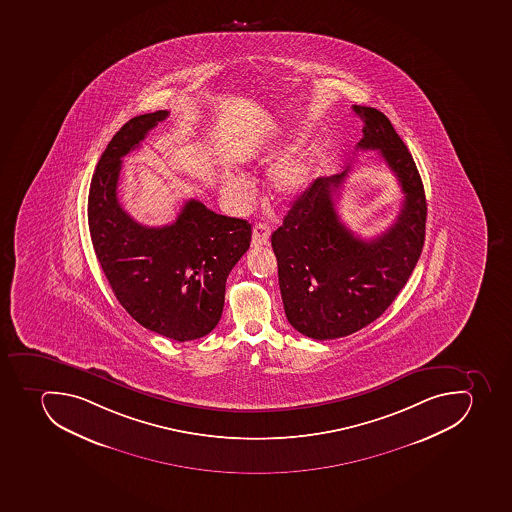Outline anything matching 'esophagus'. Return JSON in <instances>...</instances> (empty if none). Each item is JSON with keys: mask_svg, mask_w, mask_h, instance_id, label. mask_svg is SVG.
<instances>
[{"mask_svg": "<svg viewBox=\"0 0 512 512\" xmlns=\"http://www.w3.org/2000/svg\"><path fill=\"white\" fill-rule=\"evenodd\" d=\"M269 238H271V228L267 227V224L254 225L253 240H251V245L254 248L269 245Z\"/></svg>", "mask_w": 512, "mask_h": 512, "instance_id": "esophagus-1", "label": "esophagus"}]
</instances>
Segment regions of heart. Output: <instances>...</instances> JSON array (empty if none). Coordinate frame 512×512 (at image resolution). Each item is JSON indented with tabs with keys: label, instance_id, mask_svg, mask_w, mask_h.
I'll use <instances>...</instances> for the list:
<instances>
[{
	"label": "heart",
	"instance_id": "obj_1",
	"mask_svg": "<svg viewBox=\"0 0 512 512\" xmlns=\"http://www.w3.org/2000/svg\"><path fill=\"white\" fill-rule=\"evenodd\" d=\"M292 144H287V149H292ZM275 159H284V155H274ZM314 175V160L311 155L305 154L295 159H288L279 167L275 168L272 175V191L279 198H292L295 194L301 193L306 186L310 185ZM224 191L227 196L233 199L243 198L245 193V180L238 175H227L224 178Z\"/></svg>",
	"mask_w": 512,
	"mask_h": 512
}]
</instances>
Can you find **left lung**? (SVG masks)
Instances as JSON below:
<instances>
[{"instance_id": "8db88e82", "label": "left lung", "mask_w": 512, "mask_h": 512, "mask_svg": "<svg viewBox=\"0 0 512 512\" xmlns=\"http://www.w3.org/2000/svg\"><path fill=\"white\" fill-rule=\"evenodd\" d=\"M353 112L363 121L357 149L379 151L404 201L383 235L355 237L335 211L345 170L314 180L272 233L288 323L316 340L345 337L378 319L407 284L425 243L428 209L412 154L383 112L361 105Z\"/></svg>"}]
</instances>
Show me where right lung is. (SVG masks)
I'll list each match as a JSON object with an SVG mask.
<instances>
[{
	"label": "right lung",
	"instance_id": "obj_1",
	"mask_svg": "<svg viewBox=\"0 0 512 512\" xmlns=\"http://www.w3.org/2000/svg\"><path fill=\"white\" fill-rule=\"evenodd\" d=\"M167 116V110L134 116L108 142L92 177L87 217L116 300L149 331L186 342L219 323L225 282L250 248L251 224L215 214L196 199L164 227L141 225L121 207V159Z\"/></svg>",
	"mask_w": 512,
	"mask_h": 512
}]
</instances>
